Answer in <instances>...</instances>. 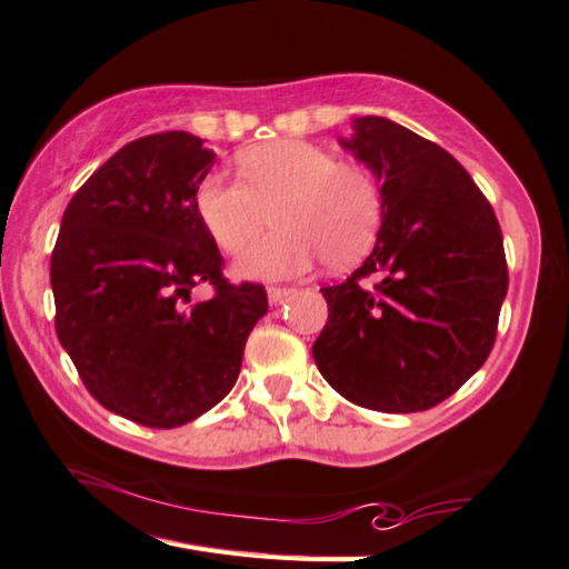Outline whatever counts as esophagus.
Returning a JSON list of instances; mask_svg holds the SVG:
<instances>
[{
    "label": "esophagus",
    "mask_w": 569,
    "mask_h": 569,
    "mask_svg": "<svg viewBox=\"0 0 569 569\" xmlns=\"http://www.w3.org/2000/svg\"><path fill=\"white\" fill-rule=\"evenodd\" d=\"M293 293L291 286H268V301L271 303H281L283 298Z\"/></svg>",
    "instance_id": "34e87169"
}]
</instances>
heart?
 <instances>
[{
    "label": "heart",
    "instance_id": "heart-1",
    "mask_svg": "<svg viewBox=\"0 0 569 569\" xmlns=\"http://www.w3.org/2000/svg\"><path fill=\"white\" fill-rule=\"evenodd\" d=\"M239 177L211 173L196 189V213L223 253L249 249L271 213L281 226L241 258L253 278H288L326 256L336 268L363 258L383 223V193L368 167L338 161L316 143L283 139L241 153Z\"/></svg>",
    "mask_w": 569,
    "mask_h": 569
}]
</instances>
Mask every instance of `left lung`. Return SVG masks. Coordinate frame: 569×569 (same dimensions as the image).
Returning <instances> with one entry per match:
<instances>
[{
  "label": "left lung",
  "mask_w": 569,
  "mask_h": 569,
  "mask_svg": "<svg viewBox=\"0 0 569 569\" xmlns=\"http://www.w3.org/2000/svg\"><path fill=\"white\" fill-rule=\"evenodd\" d=\"M343 141L380 179L376 249L320 288L328 323L313 358L360 408L418 412L450 398L485 360L508 293L502 231L478 183L438 143L383 117ZM377 276L373 287L362 281Z\"/></svg>",
  "instance_id": "obj_1"
}]
</instances>
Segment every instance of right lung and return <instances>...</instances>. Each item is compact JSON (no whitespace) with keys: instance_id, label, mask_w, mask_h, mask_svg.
<instances>
[{"instance_id":"1","label":"right lung","mask_w":569,"mask_h":569,"mask_svg":"<svg viewBox=\"0 0 569 569\" xmlns=\"http://www.w3.org/2000/svg\"><path fill=\"white\" fill-rule=\"evenodd\" d=\"M216 153L186 131L149 133L101 163L51 251L59 343L107 410L147 428L203 416L233 388L268 311L261 283H231L196 213ZM214 296L193 305L190 288Z\"/></svg>"}]
</instances>
